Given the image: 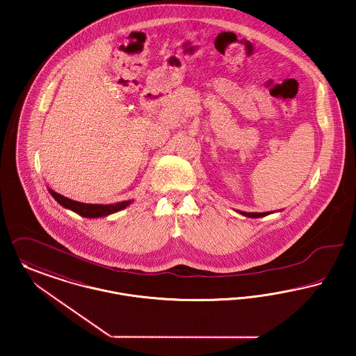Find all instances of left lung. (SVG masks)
Listing matches in <instances>:
<instances>
[{"label":"left lung","instance_id":"1","mask_svg":"<svg viewBox=\"0 0 356 356\" xmlns=\"http://www.w3.org/2000/svg\"><path fill=\"white\" fill-rule=\"evenodd\" d=\"M237 213L243 214L245 217H249V218H260V217H265V216H268V214H272L273 211H265V213H246V211L237 210Z\"/></svg>","mask_w":356,"mask_h":356}]
</instances>
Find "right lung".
Returning <instances> with one entry per match:
<instances>
[{"instance_id": "obj_1", "label": "right lung", "mask_w": 356, "mask_h": 356, "mask_svg": "<svg viewBox=\"0 0 356 356\" xmlns=\"http://www.w3.org/2000/svg\"><path fill=\"white\" fill-rule=\"evenodd\" d=\"M51 195L55 198V201H57V204L65 207V209H70L72 211L77 213L79 216L81 217H86V218H99V217H107L116 211H120L123 209H126L127 206L132 204V200L129 201H123V202H119V204H110V205H94V204H83V202H77L74 200H70L61 194H58L56 191H54L52 188H48Z\"/></svg>"}]
</instances>
